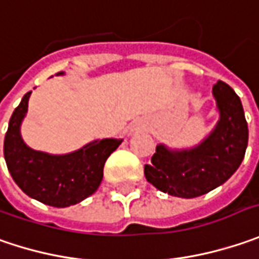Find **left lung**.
<instances>
[{"label": "left lung", "mask_w": 259, "mask_h": 259, "mask_svg": "<svg viewBox=\"0 0 259 259\" xmlns=\"http://www.w3.org/2000/svg\"><path fill=\"white\" fill-rule=\"evenodd\" d=\"M219 120L193 148L174 149L159 143L145 177L169 196L194 198L225 184L239 168L248 146V123L241 98L228 84L213 87Z\"/></svg>", "instance_id": "left-lung-1"}]
</instances>
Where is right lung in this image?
<instances>
[{"mask_svg":"<svg viewBox=\"0 0 259 259\" xmlns=\"http://www.w3.org/2000/svg\"><path fill=\"white\" fill-rule=\"evenodd\" d=\"M30 94L23 97L8 123L4 139L7 168L16 184L43 204L69 207L81 203L100 187L104 163L123 139H97L63 155L34 151L21 138Z\"/></svg>","mask_w":259,"mask_h":259,"instance_id":"add662e5","label":"right lung"}]
</instances>
